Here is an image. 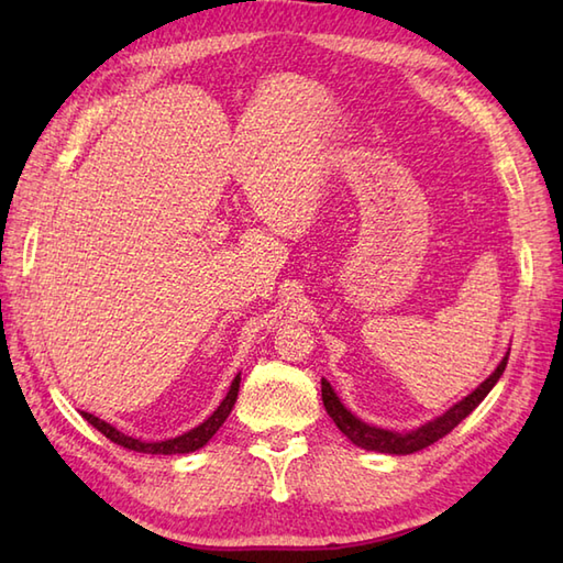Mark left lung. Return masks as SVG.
Wrapping results in <instances>:
<instances>
[{"mask_svg": "<svg viewBox=\"0 0 563 563\" xmlns=\"http://www.w3.org/2000/svg\"><path fill=\"white\" fill-rule=\"evenodd\" d=\"M508 355L510 353H506L504 361H500V365L494 369V375L488 377L486 382H482V385L476 387L470 394V397H464L460 404H454L450 411H445L440 418H435V421H430L418 430H411V433H391V430L363 423L361 418H355L339 401V397L333 394V389H331L327 379H321V399H324L327 413L333 418V423H336L341 433L349 438L351 442H355L357 448L387 452V454H411V452L426 450L428 445H433V442H438L440 438H445L454 426H460L464 418L470 416L476 409V406L484 401L486 394L494 389V385L500 379V375H504V369L508 365Z\"/></svg>", "mask_w": 563, "mask_h": 563, "instance_id": "1", "label": "left lung"}]
</instances>
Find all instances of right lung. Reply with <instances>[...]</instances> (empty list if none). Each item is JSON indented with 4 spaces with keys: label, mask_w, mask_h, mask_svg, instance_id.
<instances>
[{
    "label": "right lung",
    "mask_w": 563,
    "mask_h": 563,
    "mask_svg": "<svg viewBox=\"0 0 563 563\" xmlns=\"http://www.w3.org/2000/svg\"><path fill=\"white\" fill-rule=\"evenodd\" d=\"M239 379L242 377H234L230 391H227V397L222 399V404L218 406V411H214L206 423H200L198 428L188 430V433L178 435V438H172V440H162V442H142V440H135L130 438L125 433H121V430H115L111 423L101 421V418H97L93 413H87L81 411V416L87 418V421L99 430V433H103L106 438H109L111 442H115V445L121 448H128V450H135V452H147V454H184V452H194V450H200L206 442L218 433L220 426L227 421V416H230L232 406L236 401V394H239Z\"/></svg>",
    "instance_id": "obj_1"
}]
</instances>
